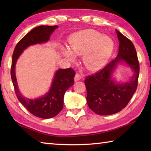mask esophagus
Returning <instances> with one entry per match:
<instances>
[{
	"label": "esophagus",
	"mask_w": 151,
	"mask_h": 151,
	"mask_svg": "<svg viewBox=\"0 0 151 151\" xmlns=\"http://www.w3.org/2000/svg\"><path fill=\"white\" fill-rule=\"evenodd\" d=\"M81 78H82L81 76L79 75L78 73H76V75H75V78H74V80H75V82H76V81H80Z\"/></svg>",
	"instance_id": "1"
}]
</instances>
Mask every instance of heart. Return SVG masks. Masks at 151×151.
Wrapping results in <instances>:
<instances>
[{"instance_id":"obj_1","label":"heart","mask_w":151,"mask_h":151,"mask_svg":"<svg viewBox=\"0 0 151 151\" xmlns=\"http://www.w3.org/2000/svg\"><path fill=\"white\" fill-rule=\"evenodd\" d=\"M69 44L70 50L63 48L62 54L71 61L75 59L74 54L83 55L84 65L90 70H97L105 65L114 48L111 37L92 29L75 33L70 38Z\"/></svg>"}]
</instances>
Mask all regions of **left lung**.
<instances>
[{
  "instance_id": "1",
  "label": "left lung",
  "mask_w": 151,
  "mask_h": 151,
  "mask_svg": "<svg viewBox=\"0 0 151 151\" xmlns=\"http://www.w3.org/2000/svg\"><path fill=\"white\" fill-rule=\"evenodd\" d=\"M119 41L117 57L98 73L85 80L86 101L92 111L99 115H109L121 111L129 103L137 90L139 63L131 40L116 30ZM124 62L132 68L133 75L127 82H117L112 74L119 63Z\"/></svg>"
}]
</instances>
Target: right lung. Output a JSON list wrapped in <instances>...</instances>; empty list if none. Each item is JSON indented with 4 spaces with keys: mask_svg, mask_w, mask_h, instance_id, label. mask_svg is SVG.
<instances>
[{
    "mask_svg": "<svg viewBox=\"0 0 151 151\" xmlns=\"http://www.w3.org/2000/svg\"><path fill=\"white\" fill-rule=\"evenodd\" d=\"M58 27L57 25H41L35 27L17 43L12 55L11 74L17 99L30 113L41 119L52 118L62 111L64 95L67 89L74 84L75 72L70 68L58 69L55 74L48 93L39 98L31 99L23 96L20 93L15 74V65L24 50L29 46L47 42L49 40L52 33Z\"/></svg>",
    "mask_w": 151,
    "mask_h": 151,
    "instance_id": "add662e5",
    "label": "right lung"
}]
</instances>
